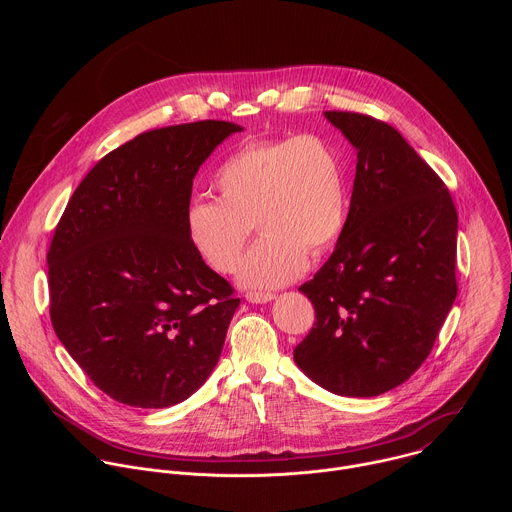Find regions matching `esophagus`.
<instances>
[{"mask_svg": "<svg viewBox=\"0 0 512 512\" xmlns=\"http://www.w3.org/2000/svg\"><path fill=\"white\" fill-rule=\"evenodd\" d=\"M245 298L251 304H265V302H271L275 296L271 294V291H247Z\"/></svg>", "mask_w": 512, "mask_h": 512, "instance_id": "1", "label": "esophagus"}]
</instances>
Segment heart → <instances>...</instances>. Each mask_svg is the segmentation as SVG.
Listing matches in <instances>:
<instances>
[{"label": "heart", "instance_id": "obj_1", "mask_svg": "<svg viewBox=\"0 0 512 512\" xmlns=\"http://www.w3.org/2000/svg\"><path fill=\"white\" fill-rule=\"evenodd\" d=\"M218 200L196 198L184 212L192 249L218 273H231L255 229L239 279L279 287L338 239L348 210L344 164L318 133L249 139L218 166Z\"/></svg>", "mask_w": 512, "mask_h": 512}]
</instances>
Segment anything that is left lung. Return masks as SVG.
<instances>
[{"instance_id":"left-lung-1","label":"left lung","mask_w":512,"mask_h":512,"mask_svg":"<svg viewBox=\"0 0 512 512\" xmlns=\"http://www.w3.org/2000/svg\"><path fill=\"white\" fill-rule=\"evenodd\" d=\"M324 115L358 162L336 249L300 285L316 322L294 358L330 393L377 397L421 367L452 310L458 212L395 127L362 113Z\"/></svg>"}]
</instances>
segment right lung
Returning <instances> with one entry per match:
<instances>
[{"instance_id":"add662e5","label":"right lung","mask_w":512,"mask_h":512,"mask_svg":"<svg viewBox=\"0 0 512 512\" xmlns=\"http://www.w3.org/2000/svg\"><path fill=\"white\" fill-rule=\"evenodd\" d=\"M229 121L143 131L109 152L70 196L46 255L50 320L111 399L160 409L212 373L239 298L192 249L184 212Z\"/></svg>"}]
</instances>
